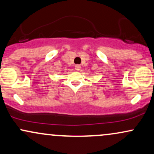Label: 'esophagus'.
Segmentation results:
<instances>
[{
    "label": "esophagus",
    "instance_id": "34e87169",
    "mask_svg": "<svg viewBox=\"0 0 154 154\" xmlns=\"http://www.w3.org/2000/svg\"><path fill=\"white\" fill-rule=\"evenodd\" d=\"M75 69L76 70H77V71H79V70L81 69V66H80V65H79V64L75 65Z\"/></svg>",
    "mask_w": 154,
    "mask_h": 154
}]
</instances>
